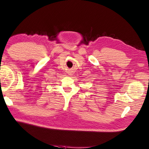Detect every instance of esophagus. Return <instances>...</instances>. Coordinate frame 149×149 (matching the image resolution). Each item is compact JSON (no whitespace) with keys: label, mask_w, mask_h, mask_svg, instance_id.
<instances>
[{"label":"esophagus","mask_w":149,"mask_h":149,"mask_svg":"<svg viewBox=\"0 0 149 149\" xmlns=\"http://www.w3.org/2000/svg\"><path fill=\"white\" fill-rule=\"evenodd\" d=\"M70 75H72V72H69V74H68Z\"/></svg>","instance_id":"esophagus-1"}]
</instances>
